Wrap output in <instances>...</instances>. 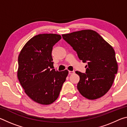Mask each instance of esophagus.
<instances>
[{"mask_svg":"<svg viewBox=\"0 0 127 127\" xmlns=\"http://www.w3.org/2000/svg\"><path fill=\"white\" fill-rule=\"evenodd\" d=\"M75 73V72L74 71H69V74H74Z\"/></svg>","mask_w":127,"mask_h":127,"instance_id":"obj_1","label":"esophagus"}]
</instances>
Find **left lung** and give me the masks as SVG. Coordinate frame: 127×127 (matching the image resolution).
<instances>
[{"instance_id": "left-lung-1", "label": "left lung", "mask_w": 127, "mask_h": 127, "mask_svg": "<svg viewBox=\"0 0 127 127\" xmlns=\"http://www.w3.org/2000/svg\"><path fill=\"white\" fill-rule=\"evenodd\" d=\"M62 37L76 51L79 59L87 63L85 73L76 72L80 77L79 92L90 100L102 97L110 90L118 72L113 47L91 30L64 34Z\"/></svg>"}]
</instances>
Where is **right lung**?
Listing matches in <instances>:
<instances>
[{"label":"right lung","mask_w":127,"mask_h":127,"mask_svg":"<svg viewBox=\"0 0 127 127\" xmlns=\"http://www.w3.org/2000/svg\"><path fill=\"white\" fill-rule=\"evenodd\" d=\"M61 35L44 33L35 36L23 46L18 56L17 76L25 93L42 105L54 102L59 95L68 71H55L51 55Z\"/></svg>","instance_id":"add662e5"}]
</instances>
